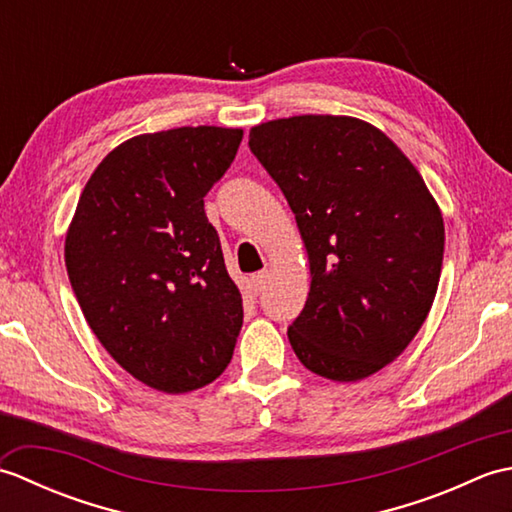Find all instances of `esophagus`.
<instances>
[{
  "label": "esophagus",
  "instance_id": "obj_1",
  "mask_svg": "<svg viewBox=\"0 0 512 512\" xmlns=\"http://www.w3.org/2000/svg\"><path fill=\"white\" fill-rule=\"evenodd\" d=\"M250 284H253V290L257 292H264L266 290V284H268V270H262V273L253 275V279H250Z\"/></svg>",
  "mask_w": 512,
  "mask_h": 512
}]
</instances>
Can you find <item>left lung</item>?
Wrapping results in <instances>:
<instances>
[{
  "mask_svg": "<svg viewBox=\"0 0 512 512\" xmlns=\"http://www.w3.org/2000/svg\"><path fill=\"white\" fill-rule=\"evenodd\" d=\"M248 147L299 226L310 292L288 339L323 378L354 383L405 352L436 299L444 222L418 169L352 116H292L250 129Z\"/></svg>",
  "mask_w": 512,
  "mask_h": 512,
  "instance_id": "obj_1",
  "label": "left lung"
}]
</instances>
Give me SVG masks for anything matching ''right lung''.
<instances>
[{
	"label": "right lung",
	"instance_id": "right-lung-1",
	"mask_svg": "<svg viewBox=\"0 0 512 512\" xmlns=\"http://www.w3.org/2000/svg\"><path fill=\"white\" fill-rule=\"evenodd\" d=\"M242 129L178 127L125 140L94 169L65 235L76 301L140 383L187 394L231 363L244 308L204 195Z\"/></svg>",
	"mask_w": 512,
	"mask_h": 512
}]
</instances>
